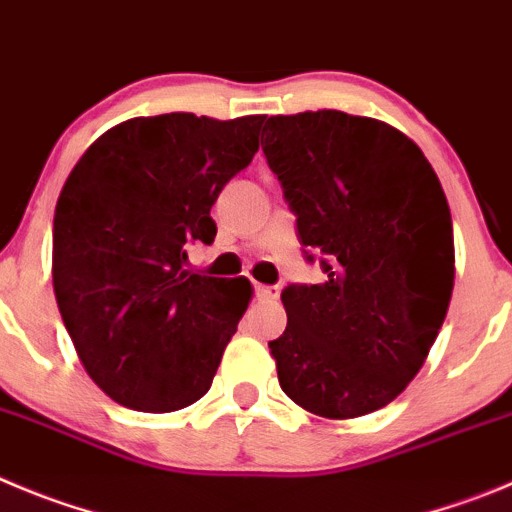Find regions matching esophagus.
Instances as JSON below:
<instances>
[{
	"instance_id": "34e87169",
	"label": "esophagus",
	"mask_w": 512,
	"mask_h": 512,
	"mask_svg": "<svg viewBox=\"0 0 512 512\" xmlns=\"http://www.w3.org/2000/svg\"><path fill=\"white\" fill-rule=\"evenodd\" d=\"M255 295L260 300H267V303H275L280 298L278 285H255Z\"/></svg>"
}]
</instances>
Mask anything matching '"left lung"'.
Listing matches in <instances>:
<instances>
[{"instance_id":"left-lung-1","label":"left lung","mask_w":512,"mask_h":512,"mask_svg":"<svg viewBox=\"0 0 512 512\" xmlns=\"http://www.w3.org/2000/svg\"><path fill=\"white\" fill-rule=\"evenodd\" d=\"M262 136L305 260L326 275L280 295V389L318 417H364L407 389L444 323L455 285L447 197L417 143L374 118L270 116Z\"/></svg>"}]
</instances>
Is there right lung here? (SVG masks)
<instances>
[{
  "label": "right lung",
  "instance_id": "right-lung-1",
  "mask_svg": "<svg viewBox=\"0 0 512 512\" xmlns=\"http://www.w3.org/2000/svg\"><path fill=\"white\" fill-rule=\"evenodd\" d=\"M262 116L131 118L105 131L62 186L52 224L57 308L90 379L128 409L202 399L250 303L247 278L186 270L212 245L209 209L260 148Z\"/></svg>",
  "mask_w": 512,
  "mask_h": 512
}]
</instances>
